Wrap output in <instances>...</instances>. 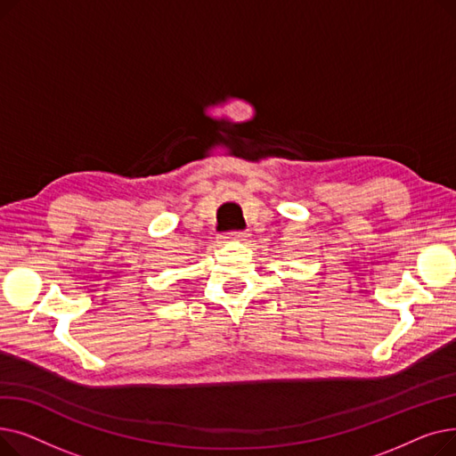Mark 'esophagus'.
Returning <instances> with one entry per match:
<instances>
[{"label": "esophagus", "mask_w": 456, "mask_h": 456, "mask_svg": "<svg viewBox=\"0 0 456 456\" xmlns=\"http://www.w3.org/2000/svg\"><path fill=\"white\" fill-rule=\"evenodd\" d=\"M231 236L232 238H238V240H246V238L249 236L246 231H234V232H231Z\"/></svg>", "instance_id": "obj_1"}]
</instances>
